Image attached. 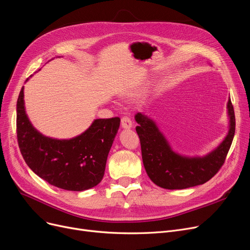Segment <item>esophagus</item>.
<instances>
[{"label": "esophagus", "mask_w": 250, "mask_h": 250, "mask_svg": "<svg viewBox=\"0 0 250 250\" xmlns=\"http://www.w3.org/2000/svg\"><path fill=\"white\" fill-rule=\"evenodd\" d=\"M132 125H133V122L128 116H124L122 118V126L124 128H131Z\"/></svg>", "instance_id": "esophagus-1"}]
</instances>
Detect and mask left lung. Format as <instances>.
Listing matches in <instances>:
<instances>
[{"instance_id": "left-lung-1", "label": "left lung", "mask_w": 250, "mask_h": 250, "mask_svg": "<svg viewBox=\"0 0 250 250\" xmlns=\"http://www.w3.org/2000/svg\"><path fill=\"white\" fill-rule=\"evenodd\" d=\"M229 132L223 142L205 156L187 157L176 153L156 124L142 113L135 115L143 165L155 185L168 189H186L209 181L223 167L235 135V113L228 100Z\"/></svg>"}]
</instances>
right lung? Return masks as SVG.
Here are the masks:
<instances>
[{"label": "right lung", "mask_w": 250, "mask_h": 250, "mask_svg": "<svg viewBox=\"0 0 250 250\" xmlns=\"http://www.w3.org/2000/svg\"><path fill=\"white\" fill-rule=\"evenodd\" d=\"M23 97L22 86L17 100V141L29 168L51 185L64 190L83 191L98 185L121 118L95 119L78 137L53 139L32 126L25 113Z\"/></svg>", "instance_id": "1"}]
</instances>
